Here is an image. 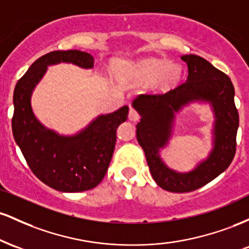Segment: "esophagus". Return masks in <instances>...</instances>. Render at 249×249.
Segmentation results:
<instances>
[{
    "label": "esophagus",
    "mask_w": 249,
    "mask_h": 249,
    "mask_svg": "<svg viewBox=\"0 0 249 249\" xmlns=\"http://www.w3.org/2000/svg\"><path fill=\"white\" fill-rule=\"evenodd\" d=\"M128 119L131 122H138L141 119V115L138 113V111L134 110L133 107H130V111H128Z\"/></svg>",
    "instance_id": "obj_1"
}]
</instances>
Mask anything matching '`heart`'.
Here are the masks:
<instances>
[{"instance_id": "1", "label": "heart", "mask_w": 249, "mask_h": 249, "mask_svg": "<svg viewBox=\"0 0 249 249\" xmlns=\"http://www.w3.org/2000/svg\"><path fill=\"white\" fill-rule=\"evenodd\" d=\"M119 75L137 83L153 82L162 89L173 87L180 81L181 68L164 59L147 58L138 62H125L119 68Z\"/></svg>"}]
</instances>
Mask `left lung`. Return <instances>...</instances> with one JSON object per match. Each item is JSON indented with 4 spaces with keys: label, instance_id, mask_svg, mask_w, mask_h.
I'll use <instances>...</instances> for the list:
<instances>
[{
    "label": "left lung",
    "instance_id": "8db88e82",
    "mask_svg": "<svg viewBox=\"0 0 249 249\" xmlns=\"http://www.w3.org/2000/svg\"><path fill=\"white\" fill-rule=\"evenodd\" d=\"M181 59L188 67L186 82L162 95H141L132 103L142 117L137 124V141L146 156L150 172L158 186L174 193L198 190L230 166L235 156L239 127V112L230 77L200 56L185 55ZM196 100L210 102L213 107V150L193 171L179 174L162 162L160 150L170 138L174 112Z\"/></svg>",
    "mask_w": 249,
    "mask_h": 249
}]
</instances>
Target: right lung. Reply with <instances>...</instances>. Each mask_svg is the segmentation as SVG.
Masks as SVG:
<instances>
[{"label": "right lung", "instance_id": "1", "mask_svg": "<svg viewBox=\"0 0 249 249\" xmlns=\"http://www.w3.org/2000/svg\"><path fill=\"white\" fill-rule=\"evenodd\" d=\"M61 62L84 69L93 67V57L79 50H57L39 57L14 90L11 127L16 144L37 178L57 191L82 192L96 187L104 178L115 150L117 127L127 119L128 107L97 117L71 137L43 126L31 108V93L47 68Z\"/></svg>", "mask_w": 249, "mask_h": 249}]
</instances>
